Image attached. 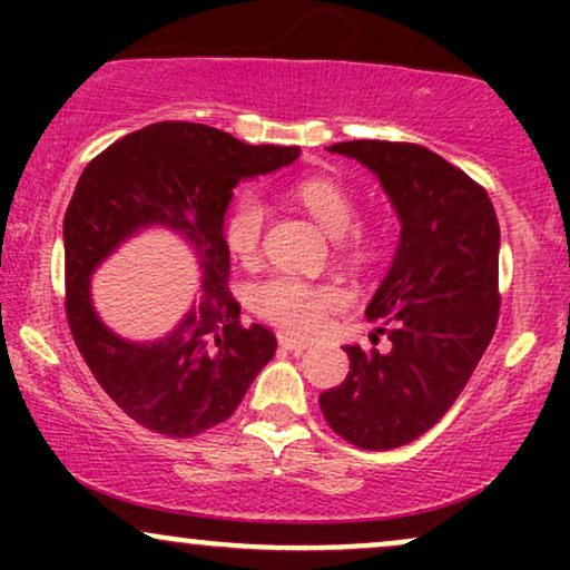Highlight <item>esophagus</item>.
Returning <instances> with one entry per match:
<instances>
[{
    "mask_svg": "<svg viewBox=\"0 0 570 570\" xmlns=\"http://www.w3.org/2000/svg\"><path fill=\"white\" fill-rule=\"evenodd\" d=\"M278 345H281V348H284V351L299 353V351H305L311 343H307V340H303V337H292V335H284V332H281V335H278Z\"/></svg>",
    "mask_w": 570,
    "mask_h": 570,
    "instance_id": "1",
    "label": "esophagus"
}]
</instances>
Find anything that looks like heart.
Instances as JSON below:
<instances>
[{"mask_svg": "<svg viewBox=\"0 0 570 570\" xmlns=\"http://www.w3.org/2000/svg\"><path fill=\"white\" fill-rule=\"evenodd\" d=\"M289 198L303 206L332 238L343 235V248L353 257H367L372 252L375 238L370 230L353 225L356 200L343 181L332 176H305L294 181ZM265 219L267 208L257 193H240L230 203L222 222V238L238 263L252 265L259 257ZM340 303L343 292L337 286L307 284L292 276H271L248 289V305L259 316L292 332H316L324 324L326 311Z\"/></svg>", "mask_w": 570, "mask_h": 570, "instance_id": "heart-1", "label": "heart"}]
</instances>
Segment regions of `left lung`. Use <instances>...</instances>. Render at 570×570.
Returning <instances> with one entry per match:
<instances>
[{"instance_id": "left-lung-1", "label": "left lung", "mask_w": 570, "mask_h": 570, "mask_svg": "<svg viewBox=\"0 0 570 570\" xmlns=\"http://www.w3.org/2000/svg\"><path fill=\"white\" fill-rule=\"evenodd\" d=\"M330 153L381 179L402 233L364 311L391 348L345 345L348 377L318 404L332 431L356 448H402L453 407L493 337L499 219L485 189L426 147L358 139Z\"/></svg>"}]
</instances>
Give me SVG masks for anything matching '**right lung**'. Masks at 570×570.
<instances>
[{"instance_id": "add662e5", "label": "right lung", "mask_w": 570, "mask_h": 570, "mask_svg": "<svg viewBox=\"0 0 570 570\" xmlns=\"http://www.w3.org/2000/svg\"><path fill=\"white\" fill-rule=\"evenodd\" d=\"M297 158L299 147H254L200 122H155L85 166L63 217L69 330L98 385L144 429L187 440L227 421L276 353L271 330L240 324L222 222L238 181ZM147 226L194 246L204 289L171 333L136 344L97 318L89 276Z\"/></svg>"}]
</instances>
